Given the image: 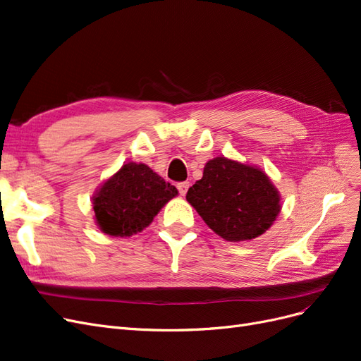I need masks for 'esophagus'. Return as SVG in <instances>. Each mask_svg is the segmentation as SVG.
Instances as JSON below:
<instances>
[{
    "instance_id": "34e87169",
    "label": "esophagus",
    "mask_w": 361,
    "mask_h": 361,
    "mask_svg": "<svg viewBox=\"0 0 361 361\" xmlns=\"http://www.w3.org/2000/svg\"><path fill=\"white\" fill-rule=\"evenodd\" d=\"M188 188H190V182H180V183H178V190H179L180 195H185L186 191H188Z\"/></svg>"
}]
</instances>
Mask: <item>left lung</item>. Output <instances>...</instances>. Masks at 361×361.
I'll use <instances>...</instances> for the list:
<instances>
[{
	"label": "left lung",
	"mask_w": 361,
	"mask_h": 361,
	"mask_svg": "<svg viewBox=\"0 0 361 361\" xmlns=\"http://www.w3.org/2000/svg\"><path fill=\"white\" fill-rule=\"evenodd\" d=\"M186 200L210 230L228 242H243L266 233L281 212V194L257 166L216 157L206 163L203 178Z\"/></svg>",
	"instance_id": "obj_1"
}]
</instances>
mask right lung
<instances>
[{
	"instance_id": "right-lung-1",
	"label": "right lung",
	"mask_w": 361,
	"mask_h": 361,
	"mask_svg": "<svg viewBox=\"0 0 361 361\" xmlns=\"http://www.w3.org/2000/svg\"><path fill=\"white\" fill-rule=\"evenodd\" d=\"M176 195L175 186L151 167L127 163L92 195L94 218L104 234L130 238L146 228Z\"/></svg>"
}]
</instances>
